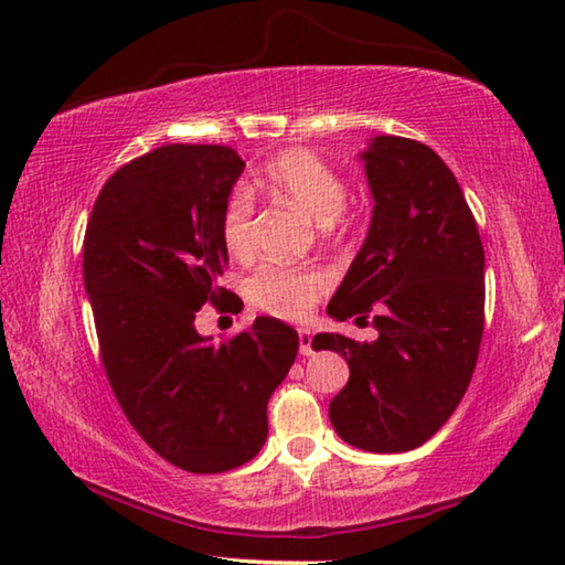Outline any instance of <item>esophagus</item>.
I'll use <instances>...</instances> for the list:
<instances>
[{"instance_id": "1", "label": "esophagus", "mask_w": 565, "mask_h": 565, "mask_svg": "<svg viewBox=\"0 0 565 565\" xmlns=\"http://www.w3.org/2000/svg\"><path fill=\"white\" fill-rule=\"evenodd\" d=\"M299 351L303 356H311L313 349H311V333L309 331H299Z\"/></svg>"}]
</instances>
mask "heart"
<instances>
[{
	"instance_id": "1",
	"label": "heart",
	"mask_w": 565,
	"mask_h": 565,
	"mask_svg": "<svg viewBox=\"0 0 565 565\" xmlns=\"http://www.w3.org/2000/svg\"><path fill=\"white\" fill-rule=\"evenodd\" d=\"M266 186L289 199L319 224H333L347 209L349 186L339 169L327 159L313 154L311 149H289L276 154L264 167ZM218 236L224 248L236 259H248L256 252L254 234V196L246 186L228 191L218 216ZM331 279L317 266H289V264H262L246 279V299L254 309L271 317L299 321L309 317L323 294L329 291Z\"/></svg>"
}]
</instances>
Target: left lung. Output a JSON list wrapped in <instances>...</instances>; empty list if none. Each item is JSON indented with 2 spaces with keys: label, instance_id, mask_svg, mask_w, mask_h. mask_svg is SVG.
Returning a JSON list of instances; mask_svg holds the SVG:
<instances>
[{
  "label": "left lung",
  "instance_id": "left-lung-1",
  "mask_svg": "<svg viewBox=\"0 0 565 565\" xmlns=\"http://www.w3.org/2000/svg\"><path fill=\"white\" fill-rule=\"evenodd\" d=\"M374 216L329 303V317L369 323L376 341L319 333L313 349L349 363L329 406L343 441L411 451L441 428L471 384L483 337V244L451 169L416 139L376 137L363 151Z\"/></svg>",
  "mask_w": 565,
  "mask_h": 565
}]
</instances>
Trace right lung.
<instances>
[{
  "instance_id": "add662e5",
  "label": "right lung",
  "mask_w": 565,
  "mask_h": 565,
  "mask_svg": "<svg viewBox=\"0 0 565 565\" xmlns=\"http://www.w3.org/2000/svg\"><path fill=\"white\" fill-rule=\"evenodd\" d=\"M242 171L232 147H157L107 179L84 234L109 386L134 431L189 473L232 471L262 451L266 404L299 351V333L271 317L222 343L194 327L204 303L238 301L218 286V216Z\"/></svg>"
}]
</instances>
